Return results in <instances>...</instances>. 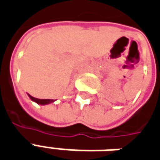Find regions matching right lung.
Returning <instances> with one entry per match:
<instances>
[{
    "mask_svg": "<svg viewBox=\"0 0 160 160\" xmlns=\"http://www.w3.org/2000/svg\"><path fill=\"white\" fill-rule=\"evenodd\" d=\"M28 96H29V98H31V100H32L33 102H35V103H37L38 104H39V105H45V104H51V103L56 101L54 100V99H39V98H36L31 96L30 94H28Z\"/></svg>",
    "mask_w": 160,
    "mask_h": 160,
    "instance_id": "right-lung-1",
    "label": "right lung"
}]
</instances>
